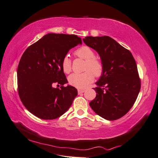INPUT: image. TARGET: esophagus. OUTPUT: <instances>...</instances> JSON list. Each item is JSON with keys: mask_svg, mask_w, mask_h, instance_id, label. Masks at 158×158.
Instances as JSON below:
<instances>
[{"mask_svg": "<svg viewBox=\"0 0 158 158\" xmlns=\"http://www.w3.org/2000/svg\"><path fill=\"white\" fill-rule=\"evenodd\" d=\"M85 92V89H78V93L81 94V93H83Z\"/></svg>", "mask_w": 158, "mask_h": 158, "instance_id": "34e87169", "label": "esophagus"}]
</instances>
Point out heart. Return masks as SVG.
I'll use <instances>...</instances> for the list:
<instances>
[{
  "mask_svg": "<svg viewBox=\"0 0 158 158\" xmlns=\"http://www.w3.org/2000/svg\"><path fill=\"white\" fill-rule=\"evenodd\" d=\"M74 54L85 60V70H88L82 73H73L69 77L70 85L77 88H85L94 80V75L99 77L103 72V65L100 60L95 57L94 50L88 46H82L74 52ZM61 67L64 73H69L72 70V62L69 56H64L62 60ZM90 71L89 72V70Z\"/></svg>",
  "mask_w": 158,
  "mask_h": 158,
  "instance_id": "obj_1",
  "label": "heart"
}]
</instances>
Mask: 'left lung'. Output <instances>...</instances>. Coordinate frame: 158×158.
<instances>
[{"mask_svg": "<svg viewBox=\"0 0 158 158\" xmlns=\"http://www.w3.org/2000/svg\"><path fill=\"white\" fill-rule=\"evenodd\" d=\"M83 41L98 52L103 65L94 88L96 96L89 106L104 119H119L132 108L140 89L135 60L129 50L110 36H86Z\"/></svg>", "mask_w": 158, "mask_h": 158, "instance_id": "8db88e82", "label": "left lung"}]
</instances>
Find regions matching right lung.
<instances>
[{
	"instance_id": "add662e5",
	"label": "right lung",
	"mask_w": 158,
	"mask_h": 158,
	"mask_svg": "<svg viewBox=\"0 0 158 158\" xmlns=\"http://www.w3.org/2000/svg\"><path fill=\"white\" fill-rule=\"evenodd\" d=\"M82 44L74 35L49 33L26 49L19 60L17 76L18 90L23 105L42 119L62 115L77 96V89L68 83L61 67L70 49ZM57 83L60 88H53Z\"/></svg>"
}]
</instances>
